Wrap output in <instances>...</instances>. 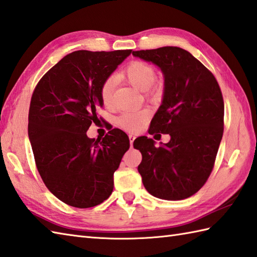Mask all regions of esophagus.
<instances>
[{"instance_id": "esophagus-1", "label": "esophagus", "mask_w": 257, "mask_h": 257, "mask_svg": "<svg viewBox=\"0 0 257 257\" xmlns=\"http://www.w3.org/2000/svg\"><path fill=\"white\" fill-rule=\"evenodd\" d=\"M135 139H136L135 136H133V135H129V141H130V146H132V147H133V144H134Z\"/></svg>"}]
</instances>
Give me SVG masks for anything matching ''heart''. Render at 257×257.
I'll return each instance as SVG.
<instances>
[{
	"instance_id": "b5f03b06",
	"label": "heart",
	"mask_w": 257,
	"mask_h": 257,
	"mask_svg": "<svg viewBox=\"0 0 257 257\" xmlns=\"http://www.w3.org/2000/svg\"><path fill=\"white\" fill-rule=\"evenodd\" d=\"M120 77L128 80L130 85H133L136 89L140 91H147L154 85L156 80L155 69L148 64L143 62H134L120 74ZM114 89V79L107 78L103 81L100 88V97L103 105L109 107L112 103V96ZM149 119V111L146 109L141 110L125 111L118 119L120 127L128 130V132L136 133L144 127Z\"/></svg>"
}]
</instances>
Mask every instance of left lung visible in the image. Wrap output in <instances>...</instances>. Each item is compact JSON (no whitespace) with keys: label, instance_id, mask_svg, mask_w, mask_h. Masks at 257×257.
I'll use <instances>...</instances> for the list:
<instances>
[{"label":"left lung","instance_id":"left-lung-1","mask_svg":"<svg viewBox=\"0 0 257 257\" xmlns=\"http://www.w3.org/2000/svg\"><path fill=\"white\" fill-rule=\"evenodd\" d=\"M163 75L161 105L149 134H169L156 147L139 137L134 147L143 155L138 171L148 192L163 200H183L203 187L214 166L223 136L224 102L214 76L192 54L176 46L133 52Z\"/></svg>","mask_w":257,"mask_h":257}]
</instances>
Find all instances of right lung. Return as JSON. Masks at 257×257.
I'll return each instance as SVG.
<instances>
[{
    "instance_id": "1",
    "label": "right lung",
    "mask_w": 257,
    "mask_h": 257,
    "mask_svg": "<svg viewBox=\"0 0 257 257\" xmlns=\"http://www.w3.org/2000/svg\"><path fill=\"white\" fill-rule=\"evenodd\" d=\"M132 52L70 53L33 92L29 138L37 170L47 189L70 206H96L112 192L113 173L130 146L128 136L112 129L100 141L86 133L103 106L102 83Z\"/></svg>"
}]
</instances>
